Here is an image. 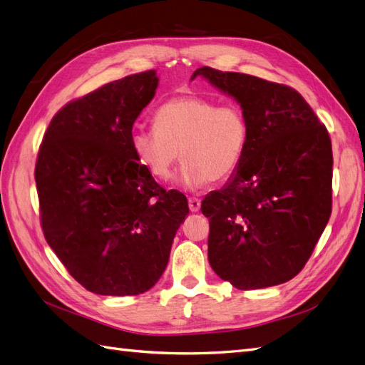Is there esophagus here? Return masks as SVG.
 Wrapping results in <instances>:
<instances>
[{"label": "esophagus", "instance_id": "1", "mask_svg": "<svg viewBox=\"0 0 365 365\" xmlns=\"http://www.w3.org/2000/svg\"><path fill=\"white\" fill-rule=\"evenodd\" d=\"M189 207H190V212H193V213L200 212L201 200H197V197H189Z\"/></svg>", "mask_w": 365, "mask_h": 365}]
</instances>
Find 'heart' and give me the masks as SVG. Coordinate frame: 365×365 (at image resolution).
<instances>
[{
	"label": "heart",
	"instance_id": "b5f03b06",
	"mask_svg": "<svg viewBox=\"0 0 365 365\" xmlns=\"http://www.w3.org/2000/svg\"><path fill=\"white\" fill-rule=\"evenodd\" d=\"M152 129H134L130 148L152 178L165 181L181 158L178 181L200 189L210 181L225 182L244 160L250 140L248 120L237 103L181 94L161 103Z\"/></svg>",
	"mask_w": 365,
	"mask_h": 365
}]
</instances>
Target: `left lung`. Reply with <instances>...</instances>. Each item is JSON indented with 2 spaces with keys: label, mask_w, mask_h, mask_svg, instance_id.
I'll return each instance as SVG.
<instances>
[{
  "label": "left lung",
  "mask_w": 365,
  "mask_h": 365,
  "mask_svg": "<svg viewBox=\"0 0 365 365\" xmlns=\"http://www.w3.org/2000/svg\"><path fill=\"white\" fill-rule=\"evenodd\" d=\"M235 97L250 140L237 172L201 205L208 262L237 289H260L300 272L332 213V143L294 88L256 76L197 68Z\"/></svg>",
  "instance_id": "obj_1"
}]
</instances>
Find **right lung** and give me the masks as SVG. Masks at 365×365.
Here are the masks:
<instances>
[{"label":"right lung","mask_w":365,"mask_h":365,"mask_svg":"<svg viewBox=\"0 0 365 365\" xmlns=\"http://www.w3.org/2000/svg\"><path fill=\"white\" fill-rule=\"evenodd\" d=\"M158 86L155 70L109 82L62 106L38 152L41 227L71 277L98 295L149 291L189 215L130 148L134 121Z\"/></svg>","instance_id":"add662e5"}]
</instances>
